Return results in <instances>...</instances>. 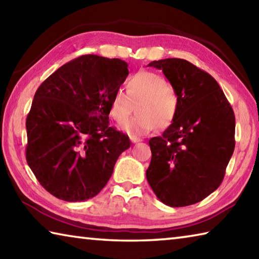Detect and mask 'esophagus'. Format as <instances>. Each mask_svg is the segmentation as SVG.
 <instances>
[{"instance_id":"1","label":"esophagus","mask_w":259,"mask_h":259,"mask_svg":"<svg viewBox=\"0 0 259 259\" xmlns=\"http://www.w3.org/2000/svg\"><path fill=\"white\" fill-rule=\"evenodd\" d=\"M130 140H131V143H133V144H136V143L142 142V138L136 137V136H131V137H130Z\"/></svg>"}]
</instances>
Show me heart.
<instances>
[{"label":"heart","instance_id":"obj_1","mask_svg":"<svg viewBox=\"0 0 259 259\" xmlns=\"http://www.w3.org/2000/svg\"><path fill=\"white\" fill-rule=\"evenodd\" d=\"M126 93L116 89L109 103V115L117 123H123L138 103L134 119L121 126L129 135H145L156 129L165 128L177 114L178 98L175 90L163 77L153 72H139L131 76Z\"/></svg>","mask_w":259,"mask_h":259}]
</instances>
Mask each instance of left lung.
I'll list each match as a JSON object with an SVG mask.
<instances>
[{"label":"left lung","instance_id":"8db88e82","mask_svg":"<svg viewBox=\"0 0 259 259\" xmlns=\"http://www.w3.org/2000/svg\"><path fill=\"white\" fill-rule=\"evenodd\" d=\"M178 98L177 114L160 137L150 139L147 182L162 203L186 207L216 191L235 146V116L214 78L190 61L154 60Z\"/></svg>","mask_w":259,"mask_h":259}]
</instances>
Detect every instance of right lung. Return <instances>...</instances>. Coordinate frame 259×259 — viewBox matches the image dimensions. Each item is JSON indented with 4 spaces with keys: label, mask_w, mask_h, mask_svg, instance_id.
Here are the masks:
<instances>
[{
    "label": "right lung",
    "mask_w": 259,
    "mask_h": 259,
    "mask_svg": "<svg viewBox=\"0 0 259 259\" xmlns=\"http://www.w3.org/2000/svg\"><path fill=\"white\" fill-rule=\"evenodd\" d=\"M129 75L128 64L84 55L63 65L38 87L26 120V160L56 198H94L113 174L128 136L109 126V103Z\"/></svg>",
    "instance_id": "right-lung-1"
}]
</instances>
